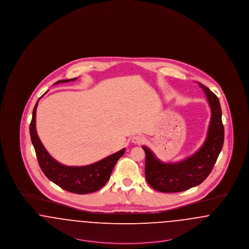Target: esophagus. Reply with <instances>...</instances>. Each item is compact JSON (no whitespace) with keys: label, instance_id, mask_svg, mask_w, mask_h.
Segmentation results:
<instances>
[{"label":"esophagus","instance_id":"obj_1","mask_svg":"<svg viewBox=\"0 0 249 249\" xmlns=\"http://www.w3.org/2000/svg\"><path fill=\"white\" fill-rule=\"evenodd\" d=\"M131 142H134V143H142V142H145V137L142 136V135H135L131 138Z\"/></svg>","mask_w":249,"mask_h":249}]
</instances>
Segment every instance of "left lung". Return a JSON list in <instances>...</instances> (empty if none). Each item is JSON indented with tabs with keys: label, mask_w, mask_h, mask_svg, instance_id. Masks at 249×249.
Returning <instances> with one entry per match:
<instances>
[{
	"label": "left lung",
	"mask_w": 249,
	"mask_h": 249,
	"mask_svg": "<svg viewBox=\"0 0 249 249\" xmlns=\"http://www.w3.org/2000/svg\"><path fill=\"white\" fill-rule=\"evenodd\" d=\"M198 84L206 95L211 108L207 137L201 148L182 161L165 163L157 159L148 147L142 146L145 153V179L149 186L158 191L174 193L200 185L213 170L222 149L224 126L218 98L207 87Z\"/></svg>",
	"instance_id": "left-lung-1"
}]
</instances>
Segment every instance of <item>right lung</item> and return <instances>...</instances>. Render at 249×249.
Instances as JSON below:
<instances>
[{"label":"right lung","mask_w":249,"mask_h":249,"mask_svg":"<svg viewBox=\"0 0 249 249\" xmlns=\"http://www.w3.org/2000/svg\"><path fill=\"white\" fill-rule=\"evenodd\" d=\"M74 80H76V78L59 80L55 84ZM38 102L39 100L36 102L33 111V119L30 124V134L36 150L38 163L45 176L61 189L72 193L87 194L101 190L109 180L117 161L124 154L125 148L89 165L66 166L59 163L49 155L37 135L36 118Z\"/></svg>","instance_id":"obj_1"}]
</instances>
